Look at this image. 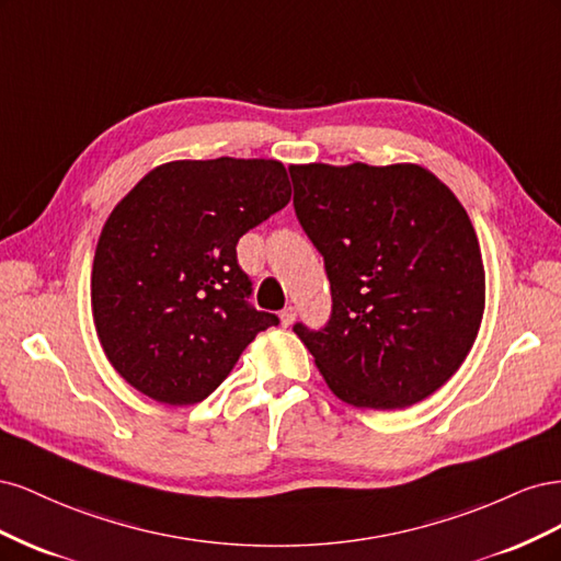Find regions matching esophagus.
<instances>
[{"label": "esophagus", "mask_w": 561, "mask_h": 561, "mask_svg": "<svg viewBox=\"0 0 561 561\" xmlns=\"http://www.w3.org/2000/svg\"><path fill=\"white\" fill-rule=\"evenodd\" d=\"M295 318H297V309L295 307H287V309L280 311V322H283L285 328H290L293 322H295Z\"/></svg>", "instance_id": "1"}]
</instances>
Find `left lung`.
Instances as JSON below:
<instances>
[{
    "instance_id": "obj_1",
    "label": "left lung",
    "mask_w": 561,
    "mask_h": 561,
    "mask_svg": "<svg viewBox=\"0 0 561 561\" xmlns=\"http://www.w3.org/2000/svg\"><path fill=\"white\" fill-rule=\"evenodd\" d=\"M295 213L325 260L332 313L295 332L332 393L402 410L461 367L484 313V264L468 213L416 163L290 165Z\"/></svg>"
}]
</instances>
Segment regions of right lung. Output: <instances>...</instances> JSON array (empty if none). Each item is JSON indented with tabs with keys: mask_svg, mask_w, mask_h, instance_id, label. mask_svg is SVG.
Here are the masks:
<instances>
[{
	"mask_svg": "<svg viewBox=\"0 0 561 561\" xmlns=\"http://www.w3.org/2000/svg\"><path fill=\"white\" fill-rule=\"evenodd\" d=\"M274 159L171 161L116 203L95 248L91 307L112 367L163 404H194L278 325L250 307L236 243L290 201Z\"/></svg>",
	"mask_w": 561,
	"mask_h": 561,
	"instance_id": "obj_1",
	"label": "right lung"
}]
</instances>
